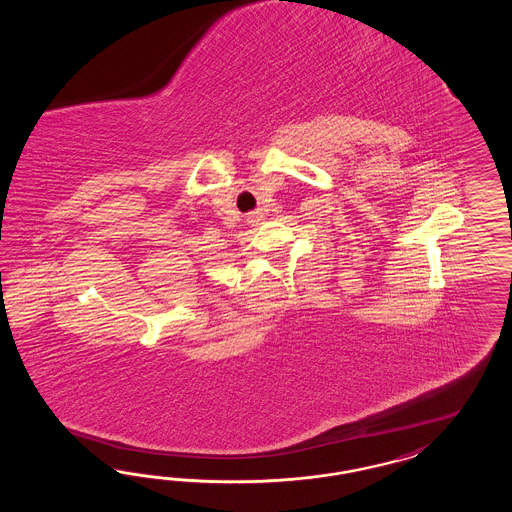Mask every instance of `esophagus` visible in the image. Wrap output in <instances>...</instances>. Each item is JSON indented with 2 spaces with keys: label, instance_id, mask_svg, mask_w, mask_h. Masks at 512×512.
I'll return each instance as SVG.
<instances>
[{
  "label": "esophagus",
  "instance_id": "1",
  "mask_svg": "<svg viewBox=\"0 0 512 512\" xmlns=\"http://www.w3.org/2000/svg\"><path fill=\"white\" fill-rule=\"evenodd\" d=\"M250 222H256V220H260V215L258 213H252L249 217Z\"/></svg>",
  "mask_w": 512,
  "mask_h": 512
}]
</instances>
